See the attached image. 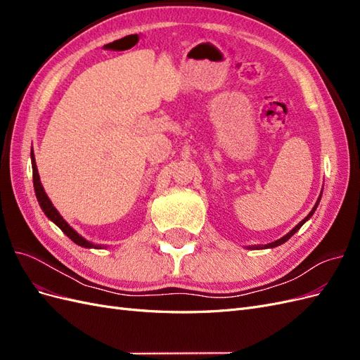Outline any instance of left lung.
<instances>
[{"label": "left lung", "mask_w": 360, "mask_h": 360, "mask_svg": "<svg viewBox=\"0 0 360 360\" xmlns=\"http://www.w3.org/2000/svg\"><path fill=\"white\" fill-rule=\"evenodd\" d=\"M320 198H321V195H320V197H319V200H317V202H315V205L312 207V210H311V213L307 216V217H304V219L302 221V222H299L296 226H294L292 228V230L288 233V234H285L284 237H281L279 238V240H275V242H271V243H267L266 246H254V249H261V248H276V246H279V245H282V243H285L287 240H288V238L294 234V233H296V231H299L300 230V226L304 224V222H307L308 219H309V217L314 214V212L315 210H317V207H319V202H320Z\"/></svg>", "instance_id": "left-lung-1"}]
</instances>
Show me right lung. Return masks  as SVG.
Segmentation results:
<instances>
[{
  "label": "right lung",
  "instance_id": "add662e5",
  "mask_svg": "<svg viewBox=\"0 0 360 360\" xmlns=\"http://www.w3.org/2000/svg\"><path fill=\"white\" fill-rule=\"evenodd\" d=\"M31 165H32V183H34V191H36V197H37V201L41 207V210L45 212V214L49 217V219L56 224L60 230L66 234L72 242H75L76 245H79L82 248H94V249H99L102 246L99 245H94L89 240H85L84 237H81L78 233H76L73 228L63 219V216L58 213V210L56 209V207L52 205L51 200L48 198V195L45 192V189H43L41 183H40V177H39V171H37V165H36V159H34V153L31 151Z\"/></svg>",
  "mask_w": 360,
  "mask_h": 360
}]
</instances>
